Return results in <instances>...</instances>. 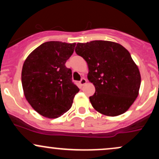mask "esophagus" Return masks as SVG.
I'll use <instances>...</instances> for the list:
<instances>
[{"label":"esophagus","mask_w":159,"mask_h":159,"mask_svg":"<svg viewBox=\"0 0 159 159\" xmlns=\"http://www.w3.org/2000/svg\"><path fill=\"white\" fill-rule=\"evenodd\" d=\"M86 83H87V80H86L85 78H82L81 81H80V84H81V86L84 85Z\"/></svg>","instance_id":"esophagus-1"}]
</instances>
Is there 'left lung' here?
Returning a JSON list of instances; mask_svg holds the SVG:
<instances>
[{"label": "left lung", "instance_id": "1", "mask_svg": "<svg viewBox=\"0 0 159 159\" xmlns=\"http://www.w3.org/2000/svg\"><path fill=\"white\" fill-rule=\"evenodd\" d=\"M75 52L88 66L87 78L96 88L90 101L105 116L123 114L139 94L140 74L126 48L111 41L77 43Z\"/></svg>", "mask_w": 159, "mask_h": 159}]
</instances>
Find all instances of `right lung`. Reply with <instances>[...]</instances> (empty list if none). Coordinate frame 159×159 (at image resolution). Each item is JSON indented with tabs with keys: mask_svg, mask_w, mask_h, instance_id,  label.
<instances>
[{
	"mask_svg": "<svg viewBox=\"0 0 159 159\" xmlns=\"http://www.w3.org/2000/svg\"><path fill=\"white\" fill-rule=\"evenodd\" d=\"M75 45L46 42L34 49L24 63V95L30 106L45 117L54 119L68 111L79 91L72 81V70L65 66Z\"/></svg>",
	"mask_w": 159,
	"mask_h": 159,
	"instance_id": "add662e5",
	"label": "right lung"
}]
</instances>
